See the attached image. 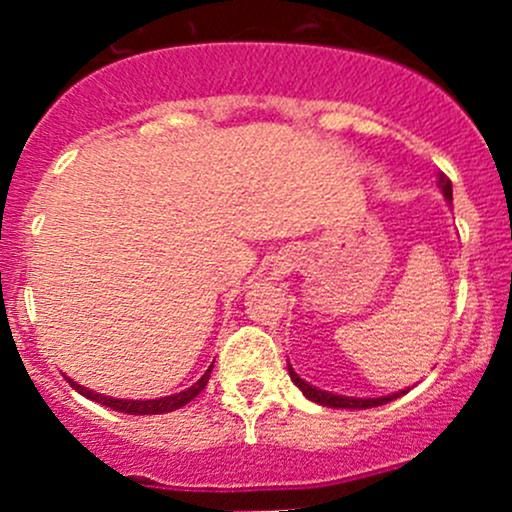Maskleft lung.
Wrapping results in <instances>:
<instances>
[{"mask_svg":"<svg viewBox=\"0 0 512 512\" xmlns=\"http://www.w3.org/2000/svg\"><path fill=\"white\" fill-rule=\"evenodd\" d=\"M437 187H440V192H442V196H445L447 204H452V182H449V179H447L442 172H440V179H437ZM286 369H289L291 381H294V384L299 386L301 393L308 398V401L318 403V406H328V408H350V411H364V408H376V406H384V403L396 401V398L406 396V393L411 391V386H406V389L386 393V396H376V398L342 396V393L323 391V389H318V386L308 384L306 379H301V376L294 372V367H291V362H286Z\"/></svg>","mask_w":512,"mask_h":512,"instance_id":"8db88e82","label":"left lung"}]
</instances>
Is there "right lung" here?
Segmentation results:
<instances>
[{"mask_svg": "<svg viewBox=\"0 0 512 512\" xmlns=\"http://www.w3.org/2000/svg\"><path fill=\"white\" fill-rule=\"evenodd\" d=\"M211 369L213 364H209V369H206L204 374H201L199 381H194L189 389L179 391V393H172V396H162V398H116V396H104V393H97L92 389H87V386L77 384L75 379H70V376L65 374V379L70 381V386L75 389L77 393H82L84 398H89V401L94 403H101V406L106 408H114V411L119 413H128V415H157V413H170V411H177V408L187 406L189 401H192L194 396H199L201 391H204L206 381H209L211 376Z\"/></svg>", "mask_w": 512, "mask_h": 512, "instance_id": "1", "label": "right lung"}]
</instances>
